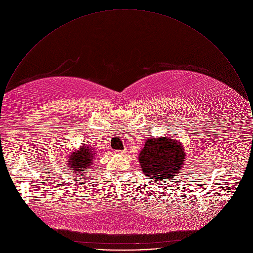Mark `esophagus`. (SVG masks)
Returning <instances> with one entry per match:
<instances>
[{
	"label": "esophagus",
	"instance_id": "1",
	"mask_svg": "<svg viewBox=\"0 0 253 253\" xmlns=\"http://www.w3.org/2000/svg\"><path fill=\"white\" fill-rule=\"evenodd\" d=\"M115 153H116V154H121V155H122V154H125V153H126V151H115Z\"/></svg>",
	"mask_w": 253,
	"mask_h": 253
}]
</instances>
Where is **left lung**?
<instances>
[{
  "label": "left lung",
  "mask_w": 253,
  "mask_h": 253,
  "mask_svg": "<svg viewBox=\"0 0 253 253\" xmlns=\"http://www.w3.org/2000/svg\"><path fill=\"white\" fill-rule=\"evenodd\" d=\"M185 159L186 153L180 141L168 136L147 138L138 156L145 176L156 183L172 180L183 168Z\"/></svg>",
  "instance_id": "left-lung-1"
}]
</instances>
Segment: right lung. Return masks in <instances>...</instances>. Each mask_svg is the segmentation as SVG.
I'll use <instances>...</instances> for the list:
<instances>
[{"mask_svg":"<svg viewBox=\"0 0 253 253\" xmlns=\"http://www.w3.org/2000/svg\"><path fill=\"white\" fill-rule=\"evenodd\" d=\"M95 155L96 152L91 146L86 144L80 146L78 150L71 152L68 157L69 159L67 164L69 169L72 170L74 174L78 173L81 174V176H84V171H86V169H90L92 167Z\"/></svg>","mask_w":253,"mask_h":253,"instance_id":"right-lung-1","label":"right lung"}]
</instances>
